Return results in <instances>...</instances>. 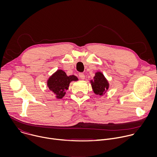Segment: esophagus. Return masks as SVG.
I'll return each mask as SVG.
<instances>
[{
	"instance_id": "obj_1",
	"label": "esophagus",
	"mask_w": 157,
	"mask_h": 157,
	"mask_svg": "<svg viewBox=\"0 0 157 157\" xmlns=\"http://www.w3.org/2000/svg\"><path fill=\"white\" fill-rule=\"evenodd\" d=\"M79 78H80L81 79H84L85 78V75H84L82 73H79Z\"/></svg>"
}]
</instances>
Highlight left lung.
Masks as SVG:
<instances>
[{
	"instance_id": "1",
	"label": "left lung",
	"mask_w": 157,
	"mask_h": 157,
	"mask_svg": "<svg viewBox=\"0 0 157 157\" xmlns=\"http://www.w3.org/2000/svg\"><path fill=\"white\" fill-rule=\"evenodd\" d=\"M94 93L99 96H102L109 88V83L104 75L101 72H97L94 77V81H91Z\"/></svg>"
}]
</instances>
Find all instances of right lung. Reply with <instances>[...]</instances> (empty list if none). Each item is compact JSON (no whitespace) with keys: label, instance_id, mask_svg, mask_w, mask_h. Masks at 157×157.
<instances>
[{"label":"right lung","instance_id":"add662e5","mask_svg":"<svg viewBox=\"0 0 157 157\" xmlns=\"http://www.w3.org/2000/svg\"><path fill=\"white\" fill-rule=\"evenodd\" d=\"M78 80V78L75 75L68 76L64 71L59 70L50 77L47 86L50 90L55 94L56 98L61 99L65 95V91L68 89L70 83L73 81Z\"/></svg>","mask_w":157,"mask_h":157}]
</instances>
